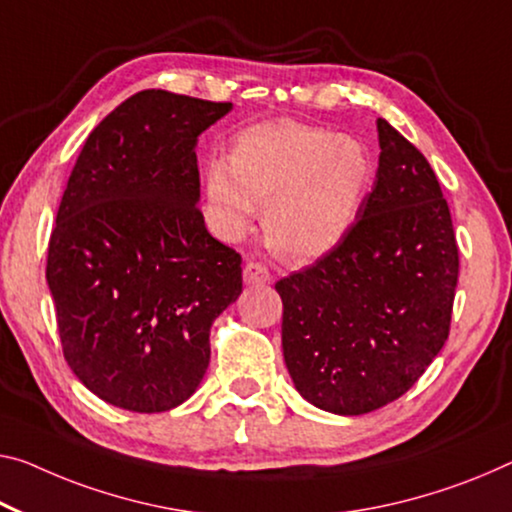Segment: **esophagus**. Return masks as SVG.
<instances>
[{"instance_id":"obj_1","label":"esophagus","mask_w":512,"mask_h":512,"mask_svg":"<svg viewBox=\"0 0 512 512\" xmlns=\"http://www.w3.org/2000/svg\"><path fill=\"white\" fill-rule=\"evenodd\" d=\"M242 279H245L247 286H265V283L272 281L267 267L261 263H247L245 270H242Z\"/></svg>"}]
</instances>
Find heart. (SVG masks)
Listing matches in <instances>:
<instances>
[{
    "label": "heart",
    "mask_w": 512,
    "mask_h": 512,
    "mask_svg": "<svg viewBox=\"0 0 512 512\" xmlns=\"http://www.w3.org/2000/svg\"><path fill=\"white\" fill-rule=\"evenodd\" d=\"M373 180L366 146L348 135L295 121L249 125L222 164H212L206 194L231 238L245 235L265 208V235L283 258H322L350 233Z\"/></svg>",
    "instance_id": "1"
}]
</instances>
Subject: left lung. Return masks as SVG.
<instances>
[{
    "mask_svg": "<svg viewBox=\"0 0 512 512\" xmlns=\"http://www.w3.org/2000/svg\"><path fill=\"white\" fill-rule=\"evenodd\" d=\"M371 194L341 245L277 281L283 361L320 410H380L419 380L451 327L458 245L426 157L377 119Z\"/></svg>",
    "mask_w": 512,
    "mask_h": 512,
    "instance_id": "8db88e82",
    "label": "left lung"
}]
</instances>
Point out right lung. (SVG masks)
I'll return each instance as SVG.
<instances>
[{
  "instance_id": "add662e5",
  "label": "right lung",
  "mask_w": 512,
  "mask_h": 512,
  "mask_svg": "<svg viewBox=\"0 0 512 512\" xmlns=\"http://www.w3.org/2000/svg\"><path fill=\"white\" fill-rule=\"evenodd\" d=\"M233 109L146 89L77 157L47 249L70 371L105 403L167 412L210 364V327L242 293V258L212 238L196 141Z\"/></svg>"
}]
</instances>
